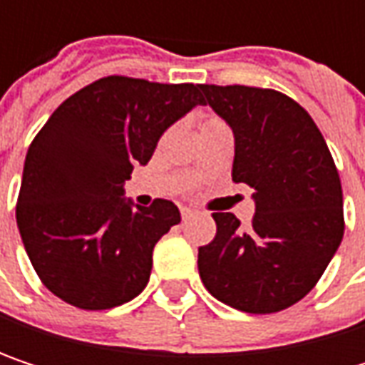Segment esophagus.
I'll use <instances>...</instances> for the list:
<instances>
[{
    "label": "esophagus",
    "mask_w": 365,
    "mask_h": 365,
    "mask_svg": "<svg viewBox=\"0 0 365 365\" xmlns=\"http://www.w3.org/2000/svg\"><path fill=\"white\" fill-rule=\"evenodd\" d=\"M180 213H182L183 220H187V217H190V215L194 213V209H190V207H182V209H180Z\"/></svg>",
    "instance_id": "obj_1"
}]
</instances>
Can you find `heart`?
Returning <instances> with one entry per match:
<instances>
[{
    "mask_svg": "<svg viewBox=\"0 0 365 365\" xmlns=\"http://www.w3.org/2000/svg\"><path fill=\"white\" fill-rule=\"evenodd\" d=\"M220 124H224L222 120H217V118H207L205 122H202V128L200 130H205V128H213V126H220Z\"/></svg>",
    "mask_w": 365,
    "mask_h": 365,
    "instance_id": "b5f03b06",
    "label": "heart"
}]
</instances>
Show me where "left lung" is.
Wrapping results in <instances>:
<instances>
[{
  "instance_id": "obj_1",
  "label": "left lung",
  "mask_w": 365,
  "mask_h": 365,
  "mask_svg": "<svg viewBox=\"0 0 365 365\" xmlns=\"http://www.w3.org/2000/svg\"><path fill=\"white\" fill-rule=\"evenodd\" d=\"M200 91L235 133L232 180L255 190V215L245 228L232 213H213L217 232L198 247V274L237 311L279 313L317 285L342 241L334 158L309 111L287 95L241 84Z\"/></svg>"
}]
</instances>
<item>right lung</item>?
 <instances>
[{"mask_svg":"<svg viewBox=\"0 0 365 365\" xmlns=\"http://www.w3.org/2000/svg\"><path fill=\"white\" fill-rule=\"evenodd\" d=\"M202 84L101 78L65 99L29 145L16 224L41 283L84 311L143 292L152 252L180 209L165 198L133 207L124 182L148 165L160 135L196 106Z\"/></svg>","mask_w":365,"mask_h":365,"instance_id":"obj_1","label":"right lung"}]
</instances>
